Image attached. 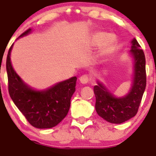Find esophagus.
I'll list each match as a JSON object with an SVG mask.
<instances>
[{
  "mask_svg": "<svg viewBox=\"0 0 156 156\" xmlns=\"http://www.w3.org/2000/svg\"><path fill=\"white\" fill-rule=\"evenodd\" d=\"M90 80V76L89 75H87V74H84V75L81 76L80 77V82L81 83H83V84H86V83H87Z\"/></svg>",
  "mask_w": 156,
  "mask_h": 156,
  "instance_id": "esophagus-1",
  "label": "esophagus"
}]
</instances>
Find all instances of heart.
Listing matches in <instances>:
<instances>
[{"label":"heart","instance_id":"obj_1","mask_svg":"<svg viewBox=\"0 0 156 156\" xmlns=\"http://www.w3.org/2000/svg\"><path fill=\"white\" fill-rule=\"evenodd\" d=\"M92 41L94 45H99L101 42V52L105 53V52L110 51L113 44L115 43V40L113 39L112 35H108L107 33L105 32H98L93 36Z\"/></svg>","mask_w":156,"mask_h":156}]
</instances>
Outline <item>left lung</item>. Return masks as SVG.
Returning a JSON list of instances; mask_svg holds the SVG:
<instances>
[{"label":"left lung","instance_id":"1","mask_svg":"<svg viewBox=\"0 0 156 156\" xmlns=\"http://www.w3.org/2000/svg\"><path fill=\"white\" fill-rule=\"evenodd\" d=\"M129 54L133 58V76L128 94L122 97H116L99 80L94 87L96 112L105 120L111 123L119 124L133 118L137 114L145 90V57L135 38L131 41Z\"/></svg>","mask_w":156,"mask_h":156}]
</instances>
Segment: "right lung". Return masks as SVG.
I'll list each match as a JSON object with an SVG mask.
<instances>
[{
    "label": "right lung",
    "mask_w": 156,
    "mask_h": 156,
    "mask_svg": "<svg viewBox=\"0 0 156 156\" xmlns=\"http://www.w3.org/2000/svg\"><path fill=\"white\" fill-rule=\"evenodd\" d=\"M31 32V29H29L19 38L28 35ZM12 48L13 44L8 51L6 61L8 91L11 98L34 127L48 129L57 126L68 114L70 100L76 90L77 78L73 76L44 90H35L26 83L12 67Z\"/></svg>",
    "instance_id": "1"
}]
</instances>
